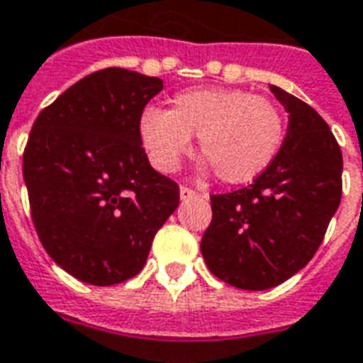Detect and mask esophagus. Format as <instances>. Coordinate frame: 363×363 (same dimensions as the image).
Here are the masks:
<instances>
[{
    "mask_svg": "<svg viewBox=\"0 0 363 363\" xmlns=\"http://www.w3.org/2000/svg\"><path fill=\"white\" fill-rule=\"evenodd\" d=\"M198 196L196 190L189 189V186H181V200H190V198Z\"/></svg>",
    "mask_w": 363,
    "mask_h": 363,
    "instance_id": "esophagus-1",
    "label": "esophagus"
}]
</instances>
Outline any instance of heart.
<instances>
[{
  "label": "heart",
  "mask_w": 363,
  "mask_h": 363,
  "mask_svg": "<svg viewBox=\"0 0 363 363\" xmlns=\"http://www.w3.org/2000/svg\"><path fill=\"white\" fill-rule=\"evenodd\" d=\"M138 132L161 173L179 169L198 135L200 151L221 181L245 184L267 171L284 142L278 106L249 91L204 87L173 96L171 111L145 106Z\"/></svg>",
  "instance_id": "obj_1"
}]
</instances>
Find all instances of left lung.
Here are the masks:
<instances>
[{"label": "left lung", "instance_id": "left-lung-1", "mask_svg": "<svg viewBox=\"0 0 363 363\" xmlns=\"http://www.w3.org/2000/svg\"><path fill=\"white\" fill-rule=\"evenodd\" d=\"M288 112L278 155L252 184L213 194L200 251L213 276L241 289H270L313 259L342 196V153L315 108L270 85Z\"/></svg>", "mask_w": 363, "mask_h": 363}]
</instances>
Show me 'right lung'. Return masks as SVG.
Instances as JSON below:
<instances>
[{
  "label": "right lung",
  "mask_w": 363,
  "mask_h": 363,
  "mask_svg": "<svg viewBox=\"0 0 363 363\" xmlns=\"http://www.w3.org/2000/svg\"><path fill=\"white\" fill-rule=\"evenodd\" d=\"M159 77L106 67L83 77L33 124L23 177L40 243L77 280L112 286L147 260L179 206V186L150 165L138 132Z\"/></svg>",
  "instance_id": "right-lung-1"
}]
</instances>
